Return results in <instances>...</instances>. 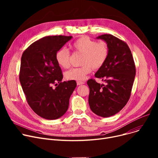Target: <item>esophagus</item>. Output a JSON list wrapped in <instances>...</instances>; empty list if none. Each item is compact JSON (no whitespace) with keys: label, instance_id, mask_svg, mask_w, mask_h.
<instances>
[{"label":"esophagus","instance_id":"esophagus-1","mask_svg":"<svg viewBox=\"0 0 158 158\" xmlns=\"http://www.w3.org/2000/svg\"><path fill=\"white\" fill-rule=\"evenodd\" d=\"M84 83H85V82H82V81H77V85H83Z\"/></svg>","mask_w":158,"mask_h":158}]
</instances>
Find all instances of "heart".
Listing matches in <instances>:
<instances>
[{"label": "heart", "mask_w": 158, "mask_h": 158, "mask_svg": "<svg viewBox=\"0 0 158 158\" xmlns=\"http://www.w3.org/2000/svg\"><path fill=\"white\" fill-rule=\"evenodd\" d=\"M72 47L75 52L82 54V65L80 67L72 68L65 72L64 77L68 80H85L92 69L98 70L102 67L109 54V48L106 42H97L87 36L81 37L74 41ZM55 59L60 67L67 69L70 66V53L64 48H60L56 52Z\"/></svg>", "instance_id": "1"}]
</instances>
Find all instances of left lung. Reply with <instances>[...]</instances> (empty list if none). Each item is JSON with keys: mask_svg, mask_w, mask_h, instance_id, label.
I'll return each instance as SVG.
<instances>
[{"mask_svg": "<svg viewBox=\"0 0 158 158\" xmlns=\"http://www.w3.org/2000/svg\"><path fill=\"white\" fill-rule=\"evenodd\" d=\"M104 40L109 54L95 77L104 80L101 85L95 79L87 81L89 88L88 102L91 110L102 117L118 113L126 105L131 96L136 75L135 64L127 44L111 35L97 38Z\"/></svg>", "mask_w": 158, "mask_h": 158, "instance_id": "8db88e82", "label": "left lung"}]
</instances>
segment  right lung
Instances as JSON below:
<instances>
[{
	"label": "right lung",
	"instance_id": "obj_1",
	"mask_svg": "<svg viewBox=\"0 0 158 158\" xmlns=\"http://www.w3.org/2000/svg\"><path fill=\"white\" fill-rule=\"evenodd\" d=\"M72 36H45L32 43L21 57L19 79L31 108L47 120L59 118L66 112L76 81L62 82L63 73L55 55ZM56 87L52 88V85Z\"/></svg>",
	"mask_w": 158,
	"mask_h": 158
}]
</instances>
